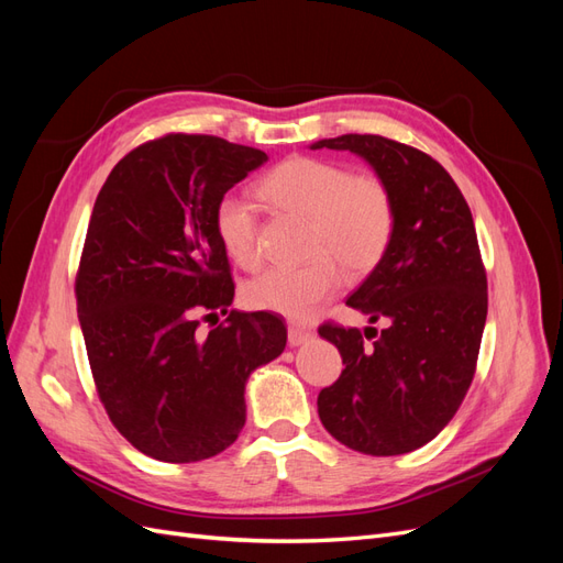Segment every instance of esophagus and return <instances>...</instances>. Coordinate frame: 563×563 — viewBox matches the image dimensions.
Returning a JSON list of instances; mask_svg holds the SVG:
<instances>
[{
  "label": "esophagus",
  "mask_w": 563,
  "mask_h": 563,
  "mask_svg": "<svg viewBox=\"0 0 563 563\" xmlns=\"http://www.w3.org/2000/svg\"><path fill=\"white\" fill-rule=\"evenodd\" d=\"M312 338H314V333H312L310 329H302V327H288V345H291V347H298V345L310 343Z\"/></svg>",
  "instance_id": "obj_1"
}]
</instances>
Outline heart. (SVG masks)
<instances>
[{"label":"heart","instance_id":"1","mask_svg":"<svg viewBox=\"0 0 563 563\" xmlns=\"http://www.w3.org/2000/svg\"><path fill=\"white\" fill-rule=\"evenodd\" d=\"M261 197L282 211L308 218L310 263L269 267L253 277L244 296L251 308L288 319H310L352 277L376 269L395 232L389 187L371 174L314 157H291L261 180ZM216 232L230 258L242 267L261 263L258 216L251 203L225 195L216 207Z\"/></svg>","mask_w":563,"mask_h":563}]
</instances>
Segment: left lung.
<instances>
[{"label": "left lung", "mask_w": 563, "mask_h": 563, "mask_svg": "<svg viewBox=\"0 0 563 563\" xmlns=\"http://www.w3.org/2000/svg\"><path fill=\"white\" fill-rule=\"evenodd\" d=\"M310 147L362 157L395 201L387 253L347 298L350 308L368 323L385 321V329H364L374 331L373 344L360 329H319L345 364L319 391V418L340 444L360 453L416 451L455 416L482 345L488 294L470 207L446 168L416 147L360 133Z\"/></svg>", "instance_id": "1"}]
</instances>
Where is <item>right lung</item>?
Listing matches in <instances>:
<instances>
[{
    "label": "right lung",
    "mask_w": 563,
    "mask_h": 563,
    "mask_svg": "<svg viewBox=\"0 0 563 563\" xmlns=\"http://www.w3.org/2000/svg\"><path fill=\"white\" fill-rule=\"evenodd\" d=\"M265 162L216 135H164L129 152L93 203L77 275L84 343L114 428L162 463L234 444L249 376L286 347L269 312L232 310L197 331L234 298L218 201Z\"/></svg>",
    "instance_id": "add662e5"
}]
</instances>
